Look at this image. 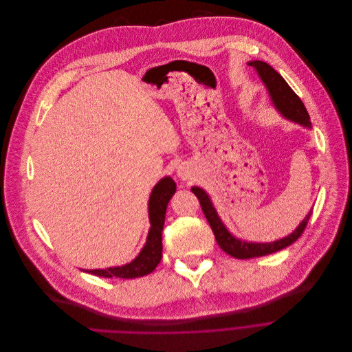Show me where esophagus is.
Listing matches in <instances>:
<instances>
[{"mask_svg":"<svg viewBox=\"0 0 352 352\" xmlns=\"http://www.w3.org/2000/svg\"><path fill=\"white\" fill-rule=\"evenodd\" d=\"M177 175H179V177H182L183 180H187V179H188V172H187L186 169H183V168H179V169H177Z\"/></svg>","mask_w":352,"mask_h":352,"instance_id":"34e87169","label":"esophagus"}]
</instances>
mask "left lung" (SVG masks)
I'll return each mask as SVG.
<instances>
[{"mask_svg":"<svg viewBox=\"0 0 352 352\" xmlns=\"http://www.w3.org/2000/svg\"><path fill=\"white\" fill-rule=\"evenodd\" d=\"M250 66H252L261 80L263 82L265 87L269 91L270 100L274 105V108L282 113L286 119H290L296 123H300L305 127H311V122H309V115L308 111L304 105V102L301 101V98L293 91V89L287 85V82L280 76L276 70L266 62L263 60H251L248 62ZM191 191L197 195L202 212L212 229L217 243L219 244V247L229 254L230 256H234L237 259H250V258H256V256H263V255H269L273 252H277L280 250H283L289 245H292L296 240H298L301 237V234L304 233L308 221L312 215V209L308 212V215L304 218V221L298 225V228L289 234L285 239H280L272 243H248L244 240H240L237 237H234L223 225L222 219L219 218L215 206L212 205V201H210L209 195L199 187H191Z\"/></svg>","mask_w":352,"mask_h":352,"instance_id":"8db88e82","label":"left lung"}]
</instances>
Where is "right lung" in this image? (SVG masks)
Wrapping results in <instances>:
<instances>
[{
  "mask_svg": "<svg viewBox=\"0 0 352 352\" xmlns=\"http://www.w3.org/2000/svg\"><path fill=\"white\" fill-rule=\"evenodd\" d=\"M176 191V183L169 177L161 179L151 191L148 201V217H150V232L147 236L146 245L130 263L123 266L107 267V269H91L83 270L100 277H120L134 278L151 273L162 258V230L165 223V214L168 202Z\"/></svg>",
  "mask_w": 352,
  "mask_h": 352,
  "instance_id": "add662e5",
  "label": "right lung"
}]
</instances>
